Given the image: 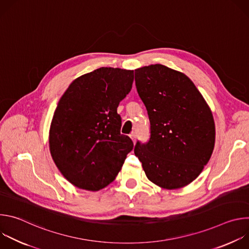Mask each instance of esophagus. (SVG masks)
Here are the masks:
<instances>
[{
    "label": "esophagus",
    "instance_id": "34e87169",
    "mask_svg": "<svg viewBox=\"0 0 249 249\" xmlns=\"http://www.w3.org/2000/svg\"><path fill=\"white\" fill-rule=\"evenodd\" d=\"M130 138L132 139V141H133V143L135 144V143H136V135H135L134 133H132V134H130Z\"/></svg>",
    "mask_w": 249,
    "mask_h": 249
}]
</instances>
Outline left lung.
Instances as JSON below:
<instances>
[{
	"label": "left lung",
	"instance_id": "1",
	"mask_svg": "<svg viewBox=\"0 0 249 249\" xmlns=\"http://www.w3.org/2000/svg\"><path fill=\"white\" fill-rule=\"evenodd\" d=\"M135 82L151 124L149 142L138 141L135 156L156 185L184 187L197 178L214 150L209 105L187 76L160 64L135 70Z\"/></svg>",
	"mask_w": 249,
	"mask_h": 249
}]
</instances>
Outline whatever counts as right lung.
<instances>
[{"instance_id": "right-lung-1", "label": "right lung", "mask_w": 249, "mask_h": 249, "mask_svg": "<svg viewBox=\"0 0 249 249\" xmlns=\"http://www.w3.org/2000/svg\"><path fill=\"white\" fill-rule=\"evenodd\" d=\"M134 71L102 67L76 79L54 112L49 148L65 178L78 188L97 191L110 184L133 150L120 133L119 102L132 89Z\"/></svg>"}]
</instances>
